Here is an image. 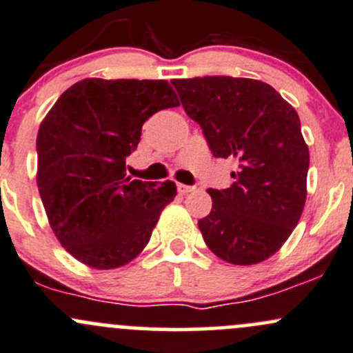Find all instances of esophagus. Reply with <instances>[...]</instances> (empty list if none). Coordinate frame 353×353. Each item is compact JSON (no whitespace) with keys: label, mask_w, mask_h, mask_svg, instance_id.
Returning a JSON list of instances; mask_svg holds the SVG:
<instances>
[{"label":"esophagus","mask_w":353,"mask_h":353,"mask_svg":"<svg viewBox=\"0 0 353 353\" xmlns=\"http://www.w3.org/2000/svg\"><path fill=\"white\" fill-rule=\"evenodd\" d=\"M176 188L180 194H188V192L194 190V187H192V185H185V183H178Z\"/></svg>","instance_id":"34e87169"}]
</instances>
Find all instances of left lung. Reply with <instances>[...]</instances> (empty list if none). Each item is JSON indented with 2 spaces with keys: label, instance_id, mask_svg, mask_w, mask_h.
Returning <instances> with one entry per match:
<instances>
[{
  "label": "left lung",
  "instance_id": "obj_1",
  "mask_svg": "<svg viewBox=\"0 0 353 353\" xmlns=\"http://www.w3.org/2000/svg\"><path fill=\"white\" fill-rule=\"evenodd\" d=\"M181 107L216 158L238 161L230 188H209L212 210L199 230L228 263L267 260L287 241L306 202L310 151L292 105L258 79H173Z\"/></svg>",
  "mask_w": 353,
  "mask_h": 353
}]
</instances>
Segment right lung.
I'll return each mask as SVG.
<instances>
[{"label":"right lung","mask_w":353,"mask_h":353,"mask_svg":"<svg viewBox=\"0 0 353 353\" xmlns=\"http://www.w3.org/2000/svg\"><path fill=\"white\" fill-rule=\"evenodd\" d=\"M178 105L165 79L90 78L68 88L43 119L39 192L50 228L76 260L117 268L148 245L176 185L130 180L125 158L143 123Z\"/></svg>","instance_id":"obj_1"}]
</instances>
